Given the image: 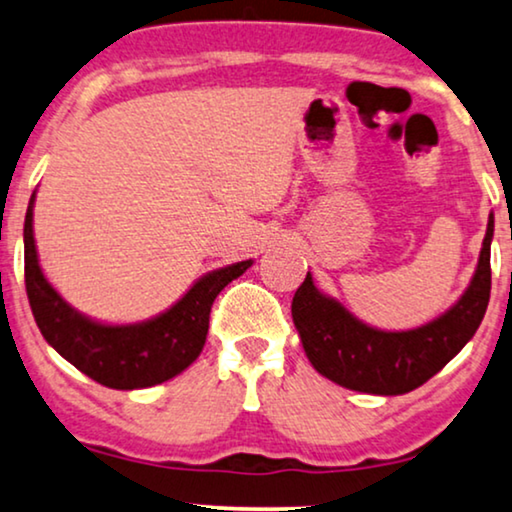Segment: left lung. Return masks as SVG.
Listing matches in <instances>:
<instances>
[{"label":"left lung","mask_w":512,"mask_h":512,"mask_svg":"<svg viewBox=\"0 0 512 512\" xmlns=\"http://www.w3.org/2000/svg\"><path fill=\"white\" fill-rule=\"evenodd\" d=\"M489 217L478 271L463 297L433 323L407 332H381L353 318L335 299L320 295L306 274L292 297V320L311 365L335 384L360 393L403 395L438 374L475 335L489 304L492 264Z\"/></svg>","instance_id":"obj_1"}]
</instances>
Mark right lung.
I'll list each match as a JSON object with an SVG mask.
<instances>
[{"label":"right lung","instance_id":"1","mask_svg":"<svg viewBox=\"0 0 512 512\" xmlns=\"http://www.w3.org/2000/svg\"><path fill=\"white\" fill-rule=\"evenodd\" d=\"M34 201V194H32ZM32 201L25 213V290L46 342L60 356L107 388L133 391L156 386L187 370L206 344L210 306L252 260L203 276L166 313L140 325H102L63 302L39 267L32 236Z\"/></svg>","mask_w":512,"mask_h":512}]
</instances>
